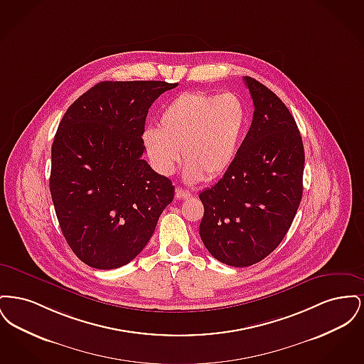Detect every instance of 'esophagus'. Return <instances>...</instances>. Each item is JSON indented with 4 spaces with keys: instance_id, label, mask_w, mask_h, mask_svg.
Instances as JSON below:
<instances>
[{
    "instance_id": "esophagus-1",
    "label": "esophagus",
    "mask_w": 364,
    "mask_h": 364,
    "mask_svg": "<svg viewBox=\"0 0 364 364\" xmlns=\"http://www.w3.org/2000/svg\"><path fill=\"white\" fill-rule=\"evenodd\" d=\"M177 199H188L191 196L190 192L186 190H181V188H176V195H174Z\"/></svg>"
}]
</instances>
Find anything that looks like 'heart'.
<instances>
[{"label":"heart","mask_w":364,"mask_h":364,"mask_svg":"<svg viewBox=\"0 0 364 364\" xmlns=\"http://www.w3.org/2000/svg\"><path fill=\"white\" fill-rule=\"evenodd\" d=\"M245 125V106L235 94L184 92L161 112L158 129L144 131L143 146L156 173H173L181 150L187 181L213 180L233 164Z\"/></svg>","instance_id":"1"}]
</instances>
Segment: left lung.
<instances>
[{
    "label": "left lung",
    "instance_id": "1",
    "mask_svg": "<svg viewBox=\"0 0 364 364\" xmlns=\"http://www.w3.org/2000/svg\"><path fill=\"white\" fill-rule=\"evenodd\" d=\"M255 106L251 127L223 178L199 193V226L208 252L245 267L264 259L292 225L303 195L304 147L294 116L277 95L244 76Z\"/></svg>",
    "mask_w": 364,
    "mask_h": 364
}]
</instances>
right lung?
<instances>
[{"instance_id": "obj_1", "label": "right lung", "mask_w": 364, "mask_h": 364, "mask_svg": "<svg viewBox=\"0 0 364 364\" xmlns=\"http://www.w3.org/2000/svg\"><path fill=\"white\" fill-rule=\"evenodd\" d=\"M177 86L101 82L70 105L52 146L50 193L75 255L101 270L129 263L173 200L172 181L141 158L149 109Z\"/></svg>"}]
</instances>
